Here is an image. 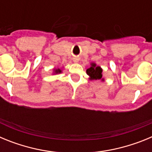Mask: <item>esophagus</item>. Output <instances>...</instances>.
<instances>
[{"label": "esophagus", "mask_w": 152, "mask_h": 152, "mask_svg": "<svg viewBox=\"0 0 152 152\" xmlns=\"http://www.w3.org/2000/svg\"><path fill=\"white\" fill-rule=\"evenodd\" d=\"M75 62H77V59H75Z\"/></svg>", "instance_id": "1"}]
</instances>
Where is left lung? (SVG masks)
<instances>
[{"instance_id":"left-lung-1","label":"left lung","mask_w":152,"mask_h":152,"mask_svg":"<svg viewBox=\"0 0 152 152\" xmlns=\"http://www.w3.org/2000/svg\"><path fill=\"white\" fill-rule=\"evenodd\" d=\"M87 74L89 75L90 80H104L103 78V69L100 66H97L95 63H91V67L87 69Z\"/></svg>"}]
</instances>
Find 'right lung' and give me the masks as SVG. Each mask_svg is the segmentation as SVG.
<instances>
[{
	"label": "right lung",
	"mask_w": 152,
	"mask_h": 152,
	"mask_svg": "<svg viewBox=\"0 0 152 152\" xmlns=\"http://www.w3.org/2000/svg\"><path fill=\"white\" fill-rule=\"evenodd\" d=\"M61 72V70L58 68V69H54V74H60Z\"/></svg>",
	"instance_id": "right-lung-1"
}]
</instances>
